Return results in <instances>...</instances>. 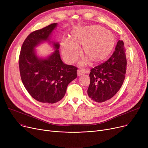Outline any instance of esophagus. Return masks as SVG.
Masks as SVG:
<instances>
[{
    "instance_id": "1",
    "label": "esophagus",
    "mask_w": 148,
    "mask_h": 148,
    "mask_svg": "<svg viewBox=\"0 0 148 148\" xmlns=\"http://www.w3.org/2000/svg\"><path fill=\"white\" fill-rule=\"evenodd\" d=\"M86 73H88V71H87V70H86V69H80L77 70V75H83L84 74H86Z\"/></svg>"
}]
</instances>
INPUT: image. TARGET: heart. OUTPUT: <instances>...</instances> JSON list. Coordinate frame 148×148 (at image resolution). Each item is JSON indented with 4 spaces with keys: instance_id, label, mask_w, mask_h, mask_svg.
<instances>
[{
    "instance_id": "obj_1",
    "label": "heart",
    "mask_w": 148,
    "mask_h": 148,
    "mask_svg": "<svg viewBox=\"0 0 148 148\" xmlns=\"http://www.w3.org/2000/svg\"><path fill=\"white\" fill-rule=\"evenodd\" d=\"M115 44V37L102 26L93 25L73 30L69 39L61 41V51L64 59L69 64L75 62L80 54L79 48L83 46V53L94 63L104 60L112 52ZM88 62L86 59L82 62Z\"/></svg>"
}]
</instances>
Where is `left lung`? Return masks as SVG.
Masks as SVG:
<instances>
[{
    "instance_id": "8db88e82",
    "label": "left lung",
    "mask_w": 148,
    "mask_h": 148,
    "mask_svg": "<svg viewBox=\"0 0 148 148\" xmlns=\"http://www.w3.org/2000/svg\"><path fill=\"white\" fill-rule=\"evenodd\" d=\"M125 51L123 42L119 40L111 57L103 64L91 69L88 94L93 101L107 102L121 89L127 69Z\"/></svg>"
}]
</instances>
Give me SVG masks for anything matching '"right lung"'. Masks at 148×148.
<instances>
[{
	"mask_svg": "<svg viewBox=\"0 0 148 148\" xmlns=\"http://www.w3.org/2000/svg\"><path fill=\"white\" fill-rule=\"evenodd\" d=\"M57 23L30 33L23 42L18 64L21 81L32 98L45 104H54L64 97L68 85L77 77V67L65 64L60 59L59 44L53 42L55 49L47 59L38 58L35 47L49 41Z\"/></svg>",
	"mask_w": 148,
	"mask_h": 148,
	"instance_id": "1",
	"label": "right lung"
}]
</instances>
